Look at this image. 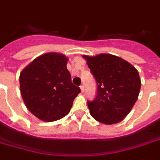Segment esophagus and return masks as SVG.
Segmentation results:
<instances>
[{"instance_id":"34e87169","label":"esophagus","mask_w":160,"mask_h":160,"mask_svg":"<svg viewBox=\"0 0 160 160\" xmlns=\"http://www.w3.org/2000/svg\"><path fill=\"white\" fill-rule=\"evenodd\" d=\"M80 88H81L82 93H83V92H84V86H83V85H81V86H80Z\"/></svg>"}]
</instances>
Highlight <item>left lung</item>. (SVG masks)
<instances>
[{"mask_svg":"<svg viewBox=\"0 0 160 160\" xmlns=\"http://www.w3.org/2000/svg\"><path fill=\"white\" fill-rule=\"evenodd\" d=\"M82 57L97 83L96 97L88 101L91 116L105 124L119 123L131 111L139 95L142 82L138 71L112 54Z\"/></svg>","mask_w":160,"mask_h":160,"instance_id":"obj_1","label":"left lung"}]
</instances>
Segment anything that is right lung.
Segmentation results:
<instances>
[{"mask_svg":"<svg viewBox=\"0 0 160 160\" xmlns=\"http://www.w3.org/2000/svg\"><path fill=\"white\" fill-rule=\"evenodd\" d=\"M68 59L59 53L37 57L21 72V95L31 113L39 119L53 122L69 113L81 92L72 82L66 68Z\"/></svg>","mask_w":160,"mask_h":160,"instance_id":"add662e5","label":"right lung"}]
</instances>
